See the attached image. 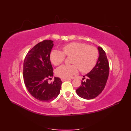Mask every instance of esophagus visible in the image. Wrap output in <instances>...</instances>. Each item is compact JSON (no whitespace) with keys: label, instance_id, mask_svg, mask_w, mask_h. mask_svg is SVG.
I'll list each match as a JSON object with an SVG mask.
<instances>
[{"label":"esophagus","instance_id":"1","mask_svg":"<svg viewBox=\"0 0 131 131\" xmlns=\"http://www.w3.org/2000/svg\"><path fill=\"white\" fill-rule=\"evenodd\" d=\"M69 80H70V79H68V78H61L62 81H64Z\"/></svg>","mask_w":131,"mask_h":131}]
</instances>
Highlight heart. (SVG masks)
I'll list each match as a JSON object with an SVG mask.
<instances>
[{"label":"heart","mask_w":131,"mask_h":131,"mask_svg":"<svg viewBox=\"0 0 131 131\" xmlns=\"http://www.w3.org/2000/svg\"><path fill=\"white\" fill-rule=\"evenodd\" d=\"M62 51L53 50L50 53L51 61L58 66L64 61L66 56H72V65H63L56 70L57 76L69 78L78 72V67L82 73H88L96 66L99 52L96 47L80 42H73L62 47Z\"/></svg>","instance_id":"1"}]
</instances>
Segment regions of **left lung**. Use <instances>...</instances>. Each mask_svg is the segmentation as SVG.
I'll return each mask as SVG.
<instances>
[{
  "label": "left lung",
  "mask_w": 131,
  "mask_h": 131,
  "mask_svg": "<svg viewBox=\"0 0 131 131\" xmlns=\"http://www.w3.org/2000/svg\"><path fill=\"white\" fill-rule=\"evenodd\" d=\"M98 49L100 56L96 66L84 76L86 80L82 81L81 85L76 90L79 96L86 100L93 99L101 93L109 76V65L105 52L101 47L99 46Z\"/></svg>",
  "instance_id": "8db88e82"
}]
</instances>
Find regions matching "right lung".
<instances>
[{
	"instance_id": "obj_1",
	"label": "right lung",
	"mask_w": 131,
	"mask_h": 131,
	"mask_svg": "<svg viewBox=\"0 0 131 131\" xmlns=\"http://www.w3.org/2000/svg\"><path fill=\"white\" fill-rule=\"evenodd\" d=\"M53 41L44 40L31 49L23 63V77L27 90L37 100L50 102L60 92L61 79L54 77L51 84L48 80L53 77V68L50 61V52Z\"/></svg>"
}]
</instances>
